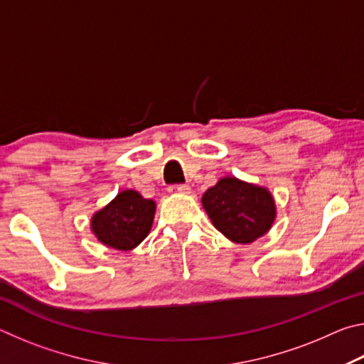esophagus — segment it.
Segmentation results:
<instances>
[{
	"label": "esophagus",
	"instance_id": "1",
	"mask_svg": "<svg viewBox=\"0 0 364 364\" xmlns=\"http://www.w3.org/2000/svg\"><path fill=\"white\" fill-rule=\"evenodd\" d=\"M170 193H181V194H188L191 188L188 186V184H175V186H170L168 188Z\"/></svg>",
	"mask_w": 364,
	"mask_h": 364
}]
</instances>
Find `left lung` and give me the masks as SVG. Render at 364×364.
Listing matches in <instances>:
<instances>
[{
    "label": "left lung",
    "mask_w": 364,
    "mask_h": 364,
    "mask_svg": "<svg viewBox=\"0 0 364 364\" xmlns=\"http://www.w3.org/2000/svg\"><path fill=\"white\" fill-rule=\"evenodd\" d=\"M213 226L236 244H250L269 231L276 204L267 188L225 176L202 196Z\"/></svg>",
    "instance_id": "obj_1"
}]
</instances>
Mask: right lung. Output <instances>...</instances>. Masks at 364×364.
<instances>
[{"label": "right lung", "mask_w": 364, "mask_h": 364, "mask_svg": "<svg viewBox=\"0 0 364 364\" xmlns=\"http://www.w3.org/2000/svg\"><path fill=\"white\" fill-rule=\"evenodd\" d=\"M156 202L144 199L138 191L127 189L91 218L97 241L115 250H132L151 231Z\"/></svg>", "instance_id": "1"}]
</instances>
